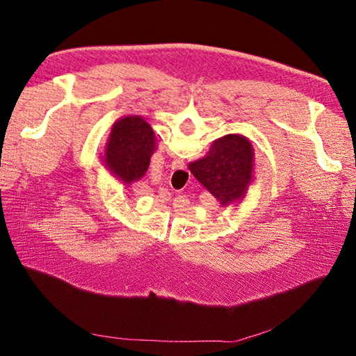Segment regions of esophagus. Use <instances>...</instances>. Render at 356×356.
I'll use <instances>...</instances> for the list:
<instances>
[{
	"label": "esophagus",
	"instance_id": "34e87169",
	"mask_svg": "<svg viewBox=\"0 0 356 356\" xmlns=\"http://www.w3.org/2000/svg\"><path fill=\"white\" fill-rule=\"evenodd\" d=\"M170 168H172V169H182V168H184V160H181V159H175L174 161H172Z\"/></svg>",
	"mask_w": 356,
	"mask_h": 356
}]
</instances>
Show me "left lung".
Wrapping results in <instances>:
<instances>
[{"label": "left lung", "instance_id": "left-lung-1", "mask_svg": "<svg viewBox=\"0 0 356 356\" xmlns=\"http://www.w3.org/2000/svg\"><path fill=\"white\" fill-rule=\"evenodd\" d=\"M157 149L153 127L143 115H124L113 124L102 153V165L122 184L139 181Z\"/></svg>", "mask_w": 356, "mask_h": 356}]
</instances>
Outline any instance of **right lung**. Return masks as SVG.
<instances>
[{
  "instance_id": "add662e5",
  "label": "right lung",
  "mask_w": 356,
  "mask_h": 356,
  "mask_svg": "<svg viewBox=\"0 0 356 356\" xmlns=\"http://www.w3.org/2000/svg\"><path fill=\"white\" fill-rule=\"evenodd\" d=\"M188 169L222 207H236L255 179L252 143L239 134L224 135L215 139L207 156L188 163Z\"/></svg>"
}]
</instances>
